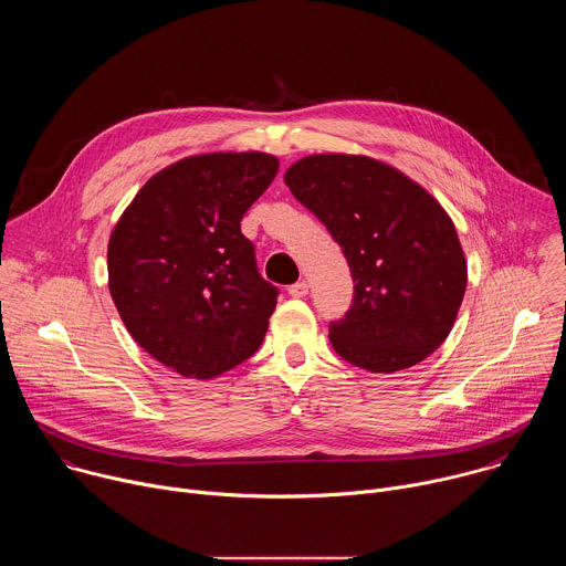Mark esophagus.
<instances>
[{"mask_svg": "<svg viewBox=\"0 0 566 566\" xmlns=\"http://www.w3.org/2000/svg\"><path fill=\"white\" fill-rule=\"evenodd\" d=\"M306 293H308V284H306L304 280L289 286V295H291V297H304Z\"/></svg>", "mask_w": 566, "mask_h": 566, "instance_id": "obj_1", "label": "esophagus"}]
</instances>
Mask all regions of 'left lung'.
<instances>
[{"label": "left lung", "instance_id": "obj_1", "mask_svg": "<svg viewBox=\"0 0 566 566\" xmlns=\"http://www.w3.org/2000/svg\"><path fill=\"white\" fill-rule=\"evenodd\" d=\"M284 184L338 241L354 302L332 322L338 356L391 374L426 360L448 338L468 282L450 214L417 181L363 154H311Z\"/></svg>", "mask_w": 566, "mask_h": 566}]
</instances>
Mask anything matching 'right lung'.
<instances>
[{"label":"right lung","instance_id":"1","mask_svg":"<svg viewBox=\"0 0 566 566\" xmlns=\"http://www.w3.org/2000/svg\"><path fill=\"white\" fill-rule=\"evenodd\" d=\"M277 168L264 151L181 158L147 179L112 230V300L132 338L181 376H221L266 336L277 289L260 275L241 217Z\"/></svg>","mask_w":566,"mask_h":566}]
</instances>
